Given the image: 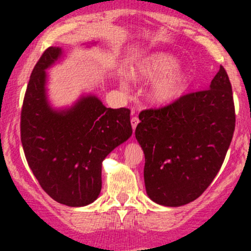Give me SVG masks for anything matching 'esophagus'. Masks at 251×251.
I'll list each match as a JSON object with an SVG mask.
<instances>
[{"label":"esophagus","instance_id":"esophagus-1","mask_svg":"<svg viewBox=\"0 0 251 251\" xmlns=\"http://www.w3.org/2000/svg\"><path fill=\"white\" fill-rule=\"evenodd\" d=\"M139 124V118H138L137 116H133L131 118V125H132V128H133V131L135 129V127H137V125Z\"/></svg>","mask_w":251,"mask_h":251}]
</instances>
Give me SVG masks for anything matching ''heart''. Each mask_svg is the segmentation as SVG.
<instances>
[{
  "mask_svg": "<svg viewBox=\"0 0 251 251\" xmlns=\"http://www.w3.org/2000/svg\"><path fill=\"white\" fill-rule=\"evenodd\" d=\"M178 61L168 53H153L143 57L132 72L135 80H155L151 87V99L158 103H169L177 99L186 87V75L173 71Z\"/></svg>",
  "mask_w": 251,
  "mask_h": 251,
  "instance_id": "b5f03b06",
  "label": "heart"
}]
</instances>
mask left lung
I'll list each match as a JSON object with an SVG mask.
<instances>
[{"label":"left lung","mask_w":251,"mask_h":251,"mask_svg":"<svg viewBox=\"0 0 251 251\" xmlns=\"http://www.w3.org/2000/svg\"><path fill=\"white\" fill-rule=\"evenodd\" d=\"M135 138L145 153L149 197L166 206L195 201L224 162L235 131L231 83L223 66L210 88L139 113Z\"/></svg>","instance_id":"1"}]
</instances>
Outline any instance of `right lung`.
Listing matches in <instances>:
<instances>
[{
	"instance_id": "add662e5",
	"label": "right lung",
	"mask_w": 251,
	"mask_h": 251,
	"mask_svg": "<svg viewBox=\"0 0 251 251\" xmlns=\"http://www.w3.org/2000/svg\"><path fill=\"white\" fill-rule=\"evenodd\" d=\"M60 55L59 47L47 48L31 72L21 109V142L43 191L65 205L83 206L101 191L102 160L131 137L129 109L107 108L89 96L68 111H53L45 70Z\"/></svg>"
}]
</instances>
